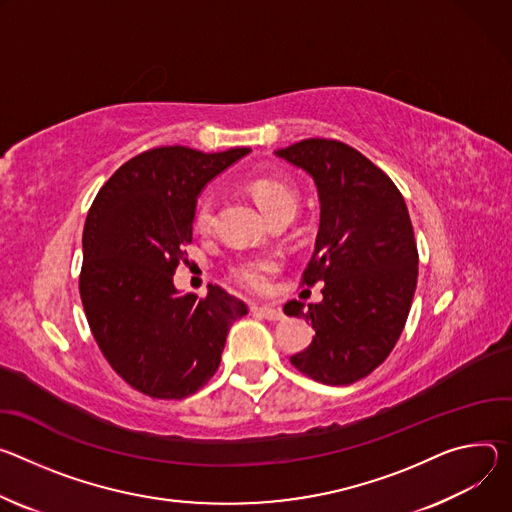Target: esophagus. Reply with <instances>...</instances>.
Listing matches in <instances>:
<instances>
[{"instance_id":"34e87169","label":"esophagus","mask_w":512,"mask_h":512,"mask_svg":"<svg viewBox=\"0 0 512 512\" xmlns=\"http://www.w3.org/2000/svg\"><path fill=\"white\" fill-rule=\"evenodd\" d=\"M252 313H256V315H260V317H264V319H268V321H282L285 319V313H282L280 309H276V307H268V305H254L252 307Z\"/></svg>"}]
</instances>
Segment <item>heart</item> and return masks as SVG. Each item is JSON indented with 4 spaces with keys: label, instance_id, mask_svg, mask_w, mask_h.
I'll use <instances>...</instances> for the list:
<instances>
[{
    "label": "heart",
    "instance_id": "1",
    "mask_svg": "<svg viewBox=\"0 0 512 512\" xmlns=\"http://www.w3.org/2000/svg\"><path fill=\"white\" fill-rule=\"evenodd\" d=\"M248 191L252 193L258 207L266 213V217L278 209H295L297 205L295 187L285 179L256 177L248 181ZM213 213H215V195L213 193L201 195L193 215L195 230L199 232L209 230L213 223ZM276 270H278V262L274 258H246L232 268V276L240 287L254 293H264L268 291L272 274Z\"/></svg>",
    "mask_w": 512,
    "mask_h": 512
}]
</instances>
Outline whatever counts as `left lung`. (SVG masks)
I'll return each mask as SVG.
<instances>
[{"mask_svg": "<svg viewBox=\"0 0 512 512\" xmlns=\"http://www.w3.org/2000/svg\"><path fill=\"white\" fill-rule=\"evenodd\" d=\"M274 154L305 170L321 205L303 285L323 280V301L307 311L285 305L315 329L291 362L317 382L352 384L388 358L411 311L419 254L407 203L384 170L339 140L309 138Z\"/></svg>", "mask_w": 512, "mask_h": 512, "instance_id": "8db88e82", "label": "left lung"}]
</instances>
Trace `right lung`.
I'll return each mask as SVG.
<instances>
[{"label": "right lung", "instance_id": "right-lung-1", "mask_svg": "<svg viewBox=\"0 0 512 512\" xmlns=\"http://www.w3.org/2000/svg\"><path fill=\"white\" fill-rule=\"evenodd\" d=\"M250 148L205 154L160 146L122 164L99 189L83 230L79 291L109 366L152 399H185L221 362L248 307L217 285L181 295L173 274L193 242L203 187Z\"/></svg>", "mask_w": 512, "mask_h": 512}]
</instances>
